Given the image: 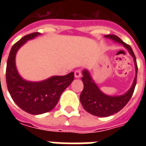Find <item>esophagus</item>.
Instances as JSON below:
<instances>
[{
  "label": "esophagus",
  "instance_id": "esophagus-1",
  "mask_svg": "<svg viewBox=\"0 0 146 146\" xmlns=\"http://www.w3.org/2000/svg\"><path fill=\"white\" fill-rule=\"evenodd\" d=\"M74 76H75V77H76V78L80 77V76H81V71H80V70H76V71L74 72Z\"/></svg>",
  "mask_w": 146,
  "mask_h": 146
}]
</instances>
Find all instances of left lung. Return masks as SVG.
<instances>
[{
	"label": "left lung",
	"instance_id": "8db88e82",
	"mask_svg": "<svg viewBox=\"0 0 146 146\" xmlns=\"http://www.w3.org/2000/svg\"><path fill=\"white\" fill-rule=\"evenodd\" d=\"M106 37L112 39L114 41L123 45V47L128 50L129 53L131 54L134 61H135V71L136 76L134 80V82L131 88L125 94L119 96H109L105 95L104 93L99 90L98 86L92 80V76L88 70H83L82 81L84 83V89L80 96V102L82 104L84 109L94 116L106 117L113 115L118 113L125 106L127 103L130 101L132 95L135 91V85L137 82V73H138V66L136 62V58L133 52L131 46L127 44L123 41L121 39L116 35H106Z\"/></svg>",
	"mask_w": 146,
	"mask_h": 146
}]
</instances>
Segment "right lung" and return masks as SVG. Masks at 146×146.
Here are the masks:
<instances>
[{"label": "right lung", "instance_id": "obj_1", "mask_svg": "<svg viewBox=\"0 0 146 146\" xmlns=\"http://www.w3.org/2000/svg\"><path fill=\"white\" fill-rule=\"evenodd\" d=\"M38 35L37 32L30 33L16 42L10 51L6 67V83L11 98L19 107L33 115L53 110L62 93L74 79L73 72L65 76H51L40 82L27 81L19 76L15 66L16 52L28 40Z\"/></svg>", "mask_w": 146, "mask_h": 146}]
</instances>
